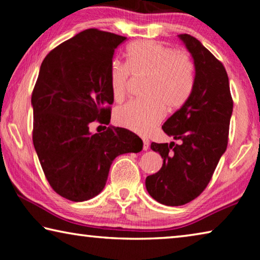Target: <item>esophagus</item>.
Returning <instances> with one entry per match:
<instances>
[{
  "mask_svg": "<svg viewBox=\"0 0 260 260\" xmlns=\"http://www.w3.org/2000/svg\"><path fill=\"white\" fill-rule=\"evenodd\" d=\"M142 141H143V146H142L143 150H148V149H149V141L147 139H143Z\"/></svg>",
  "mask_w": 260,
  "mask_h": 260,
  "instance_id": "obj_1",
  "label": "esophagus"
}]
</instances>
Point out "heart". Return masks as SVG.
<instances>
[{"label": "heart", "mask_w": 260, "mask_h": 260, "mask_svg": "<svg viewBox=\"0 0 260 260\" xmlns=\"http://www.w3.org/2000/svg\"><path fill=\"white\" fill-rule=\"evenodd\" d=\"M127 63L113 59L110 86L114 101L126 98L132 76H147L144 99L133 100L114 113L119 126L147 135L162 120L166 109L175 111L188 102L195 86V65L186 52L155 40H139L127 48Z\"/></svg>", "instance_id": "1"}]
</instances>
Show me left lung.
I'll return each mask as SVG.
<instances>
[{
    "label": "left lung",
    "instance_id": "8db88e82",
    "mask_svg": "<svg viewBox=\"0 0 260 260\" xmlns=\"http://www.w3.org/2000/svg\"><path fill=\"white\" fill-rule=\"evenodd\" d=\"M195 64V86L188 102L164 125L180 143H151L162 166L146 179L153 200L169 206L187 204L208 186L220 157L226 151L233 112L230 81L222 63L196 38L180 34Z\"/></svg>",
    "mask_w": 260,
    "mask_h": 260
}]
</instances>
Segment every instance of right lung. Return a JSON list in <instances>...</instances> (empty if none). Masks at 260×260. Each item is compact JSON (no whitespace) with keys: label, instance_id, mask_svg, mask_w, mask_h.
I'll return each mask as SVG.
<instances>
[{"label":"right lung","instance_id":"obj_1","mask_svg":"<svg viewBox=\"0 0 260 260\" xmlns=\"http://www.w3.org/2000/svg\"><path fill=\"white\" fill-rule=\"evenodd\" d=\"M125 40L89 28L54 48L41 64L32 93L33 144L48 182L67 200L99 195L114 158L142 149V140L121 127L89 132L90 122H110V69Z\"/></svg>","mask_w":260,"mask_h":260}]
</instances>
